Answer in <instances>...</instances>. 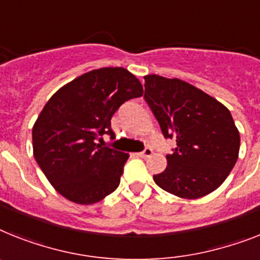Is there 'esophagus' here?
<instances>
[{"label":"esophagus","instance_id":"1","mask_svg":"<svg viewBox=\"0 0 260 260\" xmlns=\"http://www.w3.org/2000/svg\"><path fill=\"white\" fill-rule=\"evenodd\" d=\"M138 155L141 156V158H149V156L153 155V149H151V147H146L142 153H138Z\"/></svg>","mask_w":260,"mask_h":260}]
</instances>
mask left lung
<instances>
[{"instance_id": "8db88e82", "label": "left lung", "mask_w": 260, "mask_h": 260, "mask_svg": "<svg viewBox=\"0 0 260 260\" xmlns=\"http://www.w3.org/2000/svg\"><path fill=\"white\" fill-rule=\"evenodd\" d=\"M145 100L165 137L177 142L166 155V170L154 175V182L183 199L216 190L239 155L241 137L230 110L182 79L156 74L145 76Z\"/></svg>"}]
</instances>
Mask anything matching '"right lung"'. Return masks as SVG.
<instances>
[{
	"label": "right lung",
	"instance_id": "add662e5",
	"mask_svg": "<svg viewBox=\"0 0 260 260\" xmlns=\"http://www.w3.org/2000/svg\"><path fill=\"white\" fill-rule=\"evenodd\" d=\"M139 79L123 68H102L57 90L31 130L33 154L51 186L78 205H93L119 186L128 154L98 143L114 137L110 119L125 101L142 96Z\"/></svg>",
	"mask_w": 260,
	"mask_h": 260
}]
</instances>
